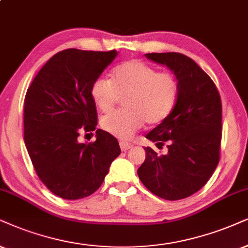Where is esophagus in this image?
Returning <instances> with one entry per match:
<instances>
[{
    "label": "esophagus",
    "instance_id": "34e87169",
    "mask_svg": "<svg viewBox=\"0 0 248 248\" xmlns=\"http://www.w3.org/2000/svg\"><path fill=\"white\" fill-rule=\"evenodd\" d=\"M120 147L122 151H127V150H129L130 147H133V144L127 143V142H120Z\"/></svg>",
    "mask_w": 248,
    "mask_h": 248
}]
</instances>
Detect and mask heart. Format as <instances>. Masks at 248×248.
Returning <instances> with one entry per match:
<instances>
[{
	"instance_id": "1",
	"label": "heart",
	"mask_w": 248,
	"mask_h": 248,
	"mask_svg": "<svg viewBox=\"0 0 248 248\" xmlns=\"http://www.w3.org/2000/svg\"><path fill=\"white\" fill-rule=\"evenodd\" d=\"M178 84L173 74L156 72L140 61L124 62L112 71L111 80L98 78L90 88V96L98 111L108 113L124 97V109L101 119L108 133L127 140L144 122L158 124L173 111Z\"/></svg>"
}]
</instances>
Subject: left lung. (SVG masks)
Listing matches in <instances>:
<instances>
[{
  "label": "left lung",
  "instance_id": "obj_1",
  "mask_svg": "<svg viewBox=\"0 0 248 248\" xmlns=\"http://www.w3.org/2000/svg\"><path fill=\"white\" fill-rule=\"evenodd\" d=\"M167 66L178 84L173 111L146 135L156 146L168 144L158 155L150 146L137 174L147 190L166 200L184 199L207 183L220 160L222 104L214 82L197 62L178 52L145 54Z\"/></svg>",
  "mask_w": 248,
  "mask_h": 248
}]
</instances>
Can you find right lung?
Segmentation results:
<instances>
[{"label": "right lung", "instance_id": "right-lung-1", "mask_svg": "<svg viewBox=\"0 0 248 248\" xmlns=\"http://www.w3.org/2000/svg\"><path fill=\"white\" fill-rule=\"evenodd\" d=\"M117 56V50H62L46 62L27 89L25 145L37 176L62 199L93 194L121 153L117 139L102 129L96 130L93 143L78 140L80 130L96 129L90 88Z\"/></svg>", "mask_w": 248, "mask_h": 248}]
</instances>
